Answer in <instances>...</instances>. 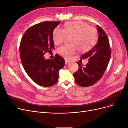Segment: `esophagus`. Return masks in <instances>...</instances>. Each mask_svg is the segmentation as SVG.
<instances>
[{
  "mask_svg": "<svg viewBox=\"0 0 128 128\" xmlns=\"http://www.w3.org/2000/svg\"><path fill=\"white\" fill-rule=\"evenodd\" d=\"M69 61L68 60H67V59L65 60V64H67L69 63Z\"/></svg>",
  "mask_w": 128,
  "mask_h": 128,
  "instance_id": "obj_1",
  "label": "esophagus"
}]
</instances>
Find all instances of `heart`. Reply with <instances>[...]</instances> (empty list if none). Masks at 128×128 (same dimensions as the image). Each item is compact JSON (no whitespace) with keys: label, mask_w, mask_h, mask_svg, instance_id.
<instances>
[{"label":"heart","mask_w":128,"mask_h":128,"mask_svg":"<svg viewBox=\"0 0 128 128\" xmlns=\"http://www.w3.org/2000/svg\"><path fill=\"white\" fill-rule=\"evenodd\" d=\"M68 37H71L72 44L61 46L58 51L59 55L66 59H70L77 48L82 52L89 51L96 44L97 32L94 28L80 21L69 22L65 24L64 29L56 28L53 32V40L56 45L66 41Z\"/></svg>","instance_id":"heart-1"}]
</instances>
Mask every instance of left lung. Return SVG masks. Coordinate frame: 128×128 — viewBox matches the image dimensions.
I'll return each instance as SVG.
<instances>
[{
  "instance_id": "1",
  "label": "left lung",
  "mask_w": 128,
  "mask_h": 128,
  "mask_svg": "<svg viewBox=\"0 0 128 128\" xmlns=\"http://www.w3.org/2000/svg\"><path fill=\"white\" fill-rule=\"evenodd\" d=\"M99 33L98 40L96 45L90 51L81 56L82 59H88L84 67L82 64L77 62L78 69L74 73L75 83L82 87L94 84L102 78L108 66L111 51L109 40L104 30L96 25Z\"/></svg>"
}]
</instances>
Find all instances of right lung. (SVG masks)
<instances>
[{
  "label": "right lung",
  "mask_w": 128,
  "mask_h": 128,
  "mask_svg": "<svg viewBox=\"0 0 128 128\" xmlns=\"http://www.w3.org/2000/svg\"><path fill=\"white\" fill-rule=\"evenodd\" d=\"M59 21H45L26 30L20 45L21 62L26 72L34 83L42 86H51L59 78V71L65 61L57 54L53 59L44 58L45 53L54 48L52 38L54 29Z\"/></svg>",
  "instance_id": "obj_1"
}]
</instances>
